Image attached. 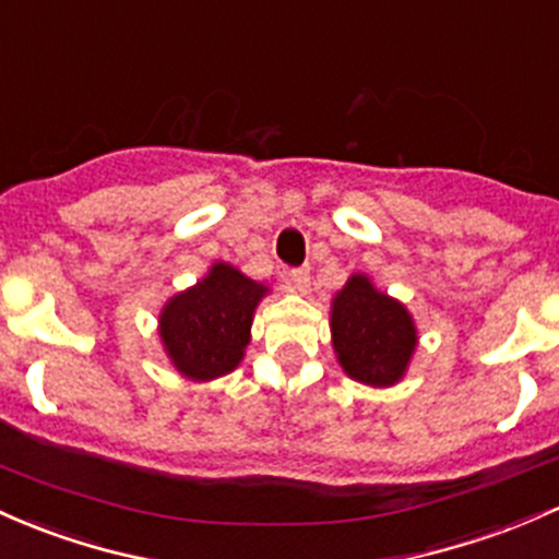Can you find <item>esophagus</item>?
<instances>
[{
  "instance_id": "obj_1",
  "label": "esophagus",
  "mask_w": 559,
  "mask_h": 559,
  "mask_svg": "<svg viewBox=\"0 0 559 559\" xmlns=\"http://www.w3.org/2000/svg\"><path fill=\"white\" fill-rule=\"evenodd\" d=\"M284 281L292 286L294 292L299 294H308L310 289V267H294V270H286L284 273Z\"/></svg>"
}]
</instances>
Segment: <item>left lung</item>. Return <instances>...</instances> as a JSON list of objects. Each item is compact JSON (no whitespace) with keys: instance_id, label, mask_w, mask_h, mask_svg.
Listing matches in <instances>:
<instances>
[{"instance_id":"obj_1","label":"left lung","mask_w":559,"mask_h":559,"mask_svg":"<svg viewBox=\"0 0 559 559\" xmlns=\"http://www.w3.org/2000/svg\"><path fill=\"white\" fill-rule=\"evenodd\" d=\"M416 326L406 305L388 297L369 275H349L331 299V345L355 382L392 388L406 377L416 349Z\"/></svg>"}]
</instances>
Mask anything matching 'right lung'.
I'll list each match as a JSON object with an SVG mask.
<instances>
[{
    "mask_svg": "<svg viewBox=\"0 0 559 559\" xmlns=\"http://www.w3.org/2000/svg\"><path fill=\"white\" fill-rule=\"evenodd\" d=\"M265 284L228 262H214L190 289L175 294L158 316V334L171 366L193 382L230 373L243 360Z\"/></svg>",
    "mask_w": 559,
    "mask_h": 559,
    "instance_id": "add662e5",
    "label": "right lung"
}]
</instances>
